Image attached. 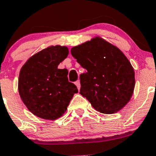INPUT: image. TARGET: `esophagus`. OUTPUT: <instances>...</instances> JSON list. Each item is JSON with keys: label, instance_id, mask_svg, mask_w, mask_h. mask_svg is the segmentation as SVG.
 I'll return each instance as SVG.
<instances>
[{"label": "esophagus", "instance_id": "34e87169", "mask_svg": "<svg viewBox=\"0 0 156 156\" xmlns=\"http://www.w3.org/2000/svg\"><path fill=\"white\" fill-rule=\"evenodd\" d=\"M75 84L76 86L77 87V88H78V90H80V80L76 81Z\"/></svg>", "mask_w": 156, "mask_h": 156}]
</instances>
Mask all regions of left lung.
I'll list each match as a JSON object with an SVG mask.
<instances>
[{
	"instance_id": "1",
	"label": "left lung",
	"mask_w": 156,
	"mask_h": 156,
	"mask_svg": "<svg viewBox=\"0 0 156 156\" xmlns=\"http://www.w3.org/2000/svg\"><path fill=\"white\" fill-rule=\"evenodd\" d=\"M71 54L87 69L80 76V94L95 110L113 114L129 102L134 90V71L119 48L95 37L73 47Z\"/></svg>"
}]
</instances>
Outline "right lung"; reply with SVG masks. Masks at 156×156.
Masks as SVG:
<instances>
[{
	"mask_svg": "<svg viewBox=\"0 0 156 156\" xmlns=\"http://www.w3.org/2000/svg\"><path fill=\"white\" fill-rule=\"evenodd\" d=\"M69 55L65 46H51L28 59L19 77L22 101L32 113L45 119H57L67 109L76 86L69 82L68 70L58 66Z\"/></svg>",
	"mask_w": 156,
	"mask_h": 156,
	"instance_id": "add662e5",
	"label": "right lung"
}]
</instances>
